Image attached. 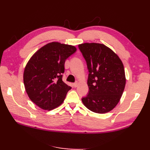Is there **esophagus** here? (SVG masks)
Masks as SVG:
<instances>
[{"mask_svg":"<svg viewBox=\"0 0 150 150\" xmlns=\"http://www.w3.org/2000/svg\"><path fill=\"white\" fill-rule=\"evenodd\" d=\"M79 82H76L75 83H74L73 84V86H74L75 88H76V87H77L78 86H79Z\"/></svg>","mask_w":150,"mask_h":150,"instance_id":"34e87169","label":"esophagus"}]
</instances>
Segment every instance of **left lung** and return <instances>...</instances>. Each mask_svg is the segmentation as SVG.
Masks as SVG:
<instances>
[{"instance_id":"8db88e82","label":"left lung","mask_w":150,"mask_h":150,"mask_svg":"<svg viewBox=\"0 0 150 150\" xmlns=\"http://www.w3.org/2000/svg\"><path fill=\"white\" fill-rule=\"evenodd\" d=\"M87 63L89 93L82 101L97 113L112 110L120 99L126 85L124 65L110 47L99 43L79 44Z\"/></svg>"}]
</instances>
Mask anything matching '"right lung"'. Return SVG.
Returning a JSON list of instances; mask_svg holds the SVG:
<instances>
[{
	"mask_svg": "<svg viewBox=\"0 0 150 150\" xmlns=\"http://www.w3.org/2000/svg\"><path fill=\"white\" fill-rule=\"evenodd\" d=\"M74 46L52 42L37 50L24 68L23 80L30 100L41 109L52 110L64 100L71 87L62 81L66 59L74 53Z\"/></svg>",
	"mask_w": 150,
	"mask_h": 150,
	"instance_id": "obj_1",
	"label": "right lung"
}]
</instances>
